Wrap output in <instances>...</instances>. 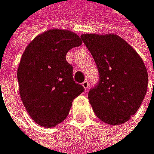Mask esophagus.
Instances as JSON below:
<instances>
[{"instance_id": "1", "label": "esophagus", "mask_w": 154, "mask_h": 154, "mask_svg": "<svg viewBox=\"0 0 154 154\" xmlns=\"http://www.w3.org/2000/svg\"><path fill=\"white\" fill-rule=\"evenodd\" d=\"M82 86H83V88L85 89V91H87L89 88V81H87V80L83 81L82 82Z\"/></svg>"}]
</instances>
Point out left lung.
I'll return each mask as SVG.
<instances>
[{
    "label": "left lung",
    "instance_id": "left-lung-1",
    "mask_svg": "<svg viewBox=\"0 0 154 154\" xmlns=\"http://www.w3.org/2000/svg\"><path fill=\"white\" fill-rule=\"evenodd\" d=\"M80 38L99 74L97 84L88 93L94 113L105 123H125L139 109L147 93L148 72L142 58L113 34H83Z\"/></svg>",
    "mask_w": 154,
    "mask_h": 154
}]
</instances>
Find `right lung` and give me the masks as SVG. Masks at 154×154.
Segmentation results:
<instances>
[{
  "label": "right lung",
  "instance_id": "1",
  "mask_svg": "<svg viewBox=\"0 0 154 154\" xmlns=\"http://www.w3.org/2000/svg\"><path fill=\"white\" fill-rule=\"evenodd\" d=\"M80 44L75 33L53 29L36 37L23 54L18 69L20 98L33 120L42 127L61 123L73 100L84 92L66 60L67 52Z\"/></svg>",
  "mask_w": 154,
  "mask_h": 154
}]
</instances>
